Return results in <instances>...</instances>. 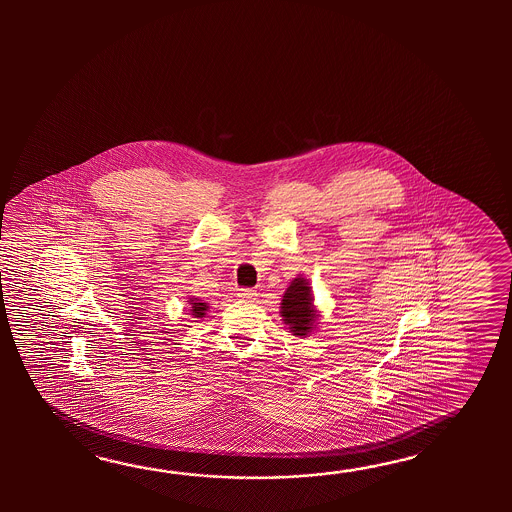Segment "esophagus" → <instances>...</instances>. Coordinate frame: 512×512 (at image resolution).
Masks as SVG:
<instances>
[{
    "mask_svg": "<svg viewBox=\"0 0 512 512\" xmlns=\"http://www.w3.org/2000/svg\"><path fill=\"white\" fill-rule=\"evenodd\" d=\"M238 296H240L243 302H254V300L258 298V294L254 293L252 289H241L240 293H238Z\"/></svg>",
    "mask_w": 512,
    "mask_h": 512,
    "instance_id": "34e87169",
    "label": "esophagus"
}]
</instances>
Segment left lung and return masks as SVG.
<instances>
[{"mask_svg": "<svg viewBox=\"0 0 512 512\" xmlns=\"http://www.w3.org/2000/svg\"><path fill=\"white\" fill-rule=\"evenodd\" d=\"M280 316L289 333H293V337H309L315 331L320 315L316 311L313 287L304 274L296 276L285 289Z\"/></svg>", "mask_w": 512, "mask_h": 512, "instance_id": "obj_1", "label": "left lung"}]
</instances>
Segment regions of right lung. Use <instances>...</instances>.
I'll list each match as a JSON object with an SVG mask.
<instances>
[{
	"label": "right lung",
	"mask_w": 512,
	"mask_h": 512,
	"mask_svg": "<svg viewBox=\"0 0 512 512\" xmlns=\"http://www.w3.org/2000/svg\"><path fill=\"white\" fill-rule=\"evenodd\" d=\"M188 315L192 316V318H196L194 322H199V320H203L205 316H207L208 304L207 302H203V300H199L196 296H192V298H188Z\"/></svg>",
	"instance_id": "obj_1"
}]
</instances>
